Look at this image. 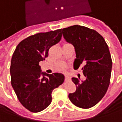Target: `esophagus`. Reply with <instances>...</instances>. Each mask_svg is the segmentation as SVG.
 I'll return each mask as SVG.
<instances>
[{"mask_svg":"<svg viewBox=\"0 0 122 122\" xmlns=\"http://www.w3.org/2000/svg\"><path fill=\"white\" fill-rule=\"evenodd\" d=\"M65 80L66 81V82H68V81H69V80H70V78H69V77H68V76H65Z\"/></svg>","mask_w":122,"mask_h":122,"instance_id":"1","label":"esophagus"}]
</instances>
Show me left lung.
I'll return each instance as SVG.
<instances>
[{
	"label": "left lung",
	"instance_id": "8db88e82",
	"mask_svg": "<svg viewBox=\"0 0 122 122\" xmlns=\"http://www.w3.org/2000/svg\"><path fill=\"white\" fill-rule=\"evenodd\" d=\"M61 30L65 40L75 48L74 67L78 69L84 64L82 72L86 80L72 78L76 90L69 94V100L77 107L88 109L103 99L110 83L112 60L109 47L103 36L88 27L75 25Z\"/></svg>",
	"mask_w": 122,
	"mask_h": 122
}]
</instances>
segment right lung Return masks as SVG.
Segmentation results:
<instances>
[{"label":"right lung","instance_id":"right-lung-1","mask_svg":"<svg viewBox=\"0 0 122 122\" xmlns=\"http://www.w3.org/2000/svg\"><path fill=\"white\" fill-rule=\"evenodd\" d=\"M61 29L41 32L20 42L11 61V85L25 108L37 113L52 101V92L64 82L62 74L41 72L40 61L48 57V50L61 39Z\"/></svg>","mask_w":122,"mask_h":122}]
</instances>
